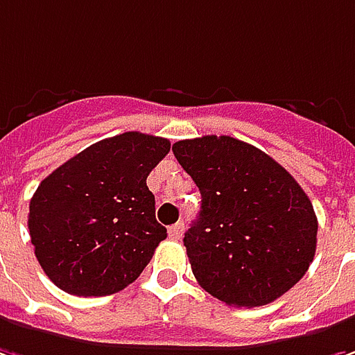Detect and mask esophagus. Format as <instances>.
I'll list each match as a JSON object with an SVG mask.
<instances>
[{
  "label": "esophagus",
  "mask_w": 355,
  "mask_h": 355,
  "mask_svg": "<svg viewBox=\"0 0 355 355\" xmlns=\"http://www.w3.org/2000/svg\"><path fill=\"white\" fill-rule=\"evenodd\" d=\"M182 234H184V224H182V222H178L175 226L168 227V236L173 239H180L182 238Z\"/></svg>",
  "instance_id": "esophagus-1"
}]
</instances>
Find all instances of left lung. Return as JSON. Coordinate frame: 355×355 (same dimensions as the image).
Wrapping results in <instances>:
<instances>
[{"instance_id": "8db88e82", "label": "left lung", "mask_w": 355, "mask_h": 355, "mask_svg": "<svg viewBox=\"0 0 355 355\" xmlns=\"http://www.w3.org/2000/svg\"><path fill=\"white\" fill-rule=\"evenodd\" d=\"M173 153L200 190L184 234L200 287L236 306L269 304L295 287L316 251L311 198L283 166L230 135L177 141Z\"/></svg>"}]
</instances>
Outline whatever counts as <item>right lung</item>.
Here are the masks:
<instances>
[{
  "mask_svg": "<svg viewBox=\"0 0 355 355\" xmlns=\"http://www.w3.org/2000/svg\"><path fill=\"white\" fill-rule=\"evenodd\" d=\"M168 151V139L128 131L90 145L39 184L29 234L56 287L104 297L141 275L166 238L147 177Z\"/></svg>",
  "mask_w": 355,
  "mask_h": 355,
  "instance_id": "add662e5",
  "label": "right lung"
}]
</instances>
